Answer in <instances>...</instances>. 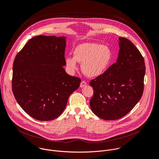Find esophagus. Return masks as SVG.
Listing matches in <instances>:
<instances>
[{
    "mask_svg": "<svg viewBox=\"0 0 159 159\" xmlns=\"http://www.w3.org/2000/svg\"><path fill=\"white\" fill-rule=\"evenodd\" d=\"M86 85H87V82H85V81H82V82H81V83H80V87L82 88V87H85Z\"/></svg>",
    "mask_w": 159,
    "mask_h": 159,
    "instance_id": "esophagus-1",
    "label": "esophagus"
}]
</instances>
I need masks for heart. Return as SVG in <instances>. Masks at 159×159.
<instances>
[{
	"label": "heart",
	"instance_id": "b5f03b06",
	"mask_svg": "<svg viewBox=\"0 0 159 159\" xmlns=\"http://www.w3.org/2000/svg\"><path fill=\"white\" fill-rule=\"evenodd\" d=\"M74 57L66 56L65 63L71 72L77 69V61L82 63L81 69L89 78H96L103 75L112 64L113 54L106 45L95 43H84L75 48Z\"/></svg>",
	"mask_w": 159,
	"mask_h": 159
}]
</instances>
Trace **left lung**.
<instances>
[{
  "mask_svg": "<svg viewBox=\"0 0 159 159\" xmlns=\"http://www.w3.org/2000/svg\"><path fill=\"white\" fill-rule=\"evenodd\" d=\"M116 62L100 77L92 80L94 95L90 106L94 114L105 120L125 116L142 98L145 74L144 59L129 39L118 38Z\"/></svg>",
  "mask_w": 159,
  "mask_h": 159,
  "instance_id": "8db88e82",
  "label": "left lung"
}]
</instances>
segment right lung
Wrapping results in <instances>:
<instances>
[{
  "mask_svg": "<svg viewBox=\"0 0 159 159\" xmlns=\"http://www.w3.org/2000/svg\"><path fill=\"white\" fill-rule=\"evenodd\" d=\"M66 37L38 36L17 54L12 67V92L19 105L39 121L58 118L81 82L63 66Z\"/></svg>",
  "mask_w": 159,
  "mask_h": 159,
  "instance_id": "obj_1",
  "label": "right lung"
}]
</instances>
